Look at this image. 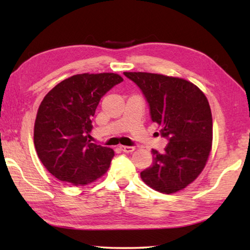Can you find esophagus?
I'll list each match as a JSON object with an SVG mask.
<instances>
[{"instance_id":"esophagus-1","label":"esophagus","mask_w":250,"mask_h":250,"mask_svg":"<svg viewBox=\"0 0 250 250\" xmlns=\"http://www.w3.org/2000/svg\"><path fill=\"white\" fill-rule=\"evenodd\" d=\"M120 150L125 152V153H131V152L134 151V147L133 146H120Z\"/></svg>"}]
</instances>
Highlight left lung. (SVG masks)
<instances>
[{"mask_svg":"<svg viewBox=\"0 0 250 250\" xmlns=\"http://www.w3.org/2000/svg\"><path fill=\"white\" fill-rule=\"evenodd\" d=\"M140 88L150 116L168 140L163 153L152 150L153 163L141 179L155 191L172 194L201 174L213 141V119L206 96L188 80L151 73H124Z\"/></svg>","mask_w":250,"mask_h":250,"instance_id":"obj_1","label":"left lung"}]
</instances>
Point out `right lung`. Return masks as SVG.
Listing matches in <instances>:
<instances>
[{"label":"right lung","mask_w":250,"mask_h":250,"mask_svg":"<svg viewBox=\"0 0 250 250\" xmlns=\"http://www.w3.org/2000/svg\"><path fill=\"white\" fill-rule=\"evenodd\" d=\"M118 74H79L44 97L34 125V145L47 171L59 181L86 185L108 171L112 149L88 140L100 99L122 82Z\"/></svg>","instance_id":"obj_1"}]
</instances>
